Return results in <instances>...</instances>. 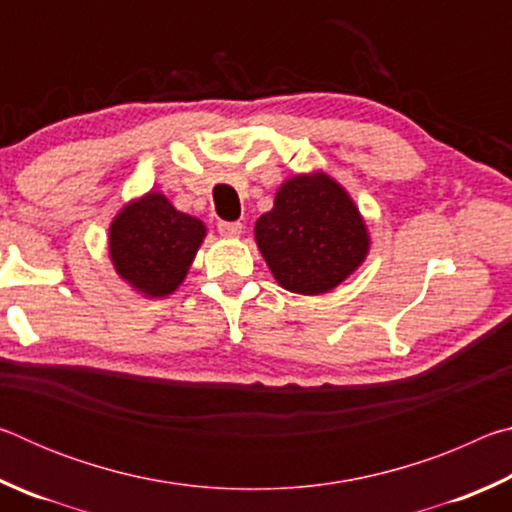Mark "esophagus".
<instances>
[{"instance_id":"34e87169","label":"esophagus","mask_w":512,"mask_h":512,"mask_svg":"<svg viewBox=\"0 0 512 512\" xmlns=\"http://www.w3.org/2000/svg\"><path fill=\"white\" fill-rule=\"evenodd\" d=\"M241 228H244V225H241L239 221H219V232H221V237L235 239V237H239V235H241Z\"/></svg>"}]
</instances>
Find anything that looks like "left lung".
<instances>
[{
  "label": "left lung",
  "instance_id": "left-lung-1",
  "mask_svg": "<svg viewBox=\"0 0 512 512\" xmlns=\"http://www.w3.org/2000/svg\"><path fill=\"white\" fill-rule=\"evenodd\" d=\"M255 241L277 284L302 296L339 287L370 250L359 207L325 171L284 180L273 210L255 223Z\"/></svg>",
  "mask_w": 512,
  "mask_h": 512
}]
</instances>
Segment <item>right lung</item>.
I'll return each instance as SVG.
<instances>
[{
    "label": "right lung",
    "mask_w": 512,
    "mask_h": 512,
    "mask_svg": "<svg viewBox=\"0 0 512 512\" xmlns=\"http://www.w3.org/2000/svg\"><path fill=\"white\" fill-rule=\"evenodd\" d=\"M207 228L149 192L121 207L110 223L108 253L121 280L146 298H167L185 282Z\"/></svg>",
    "instance_id": "add662e5"
}]
</instances>
